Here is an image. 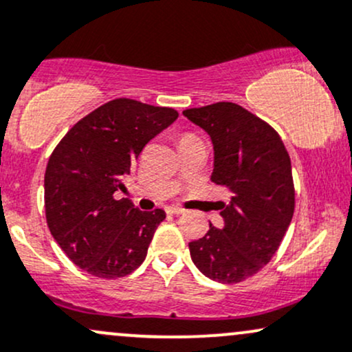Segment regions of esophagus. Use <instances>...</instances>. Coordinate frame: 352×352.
<instances>
[{
	"label": "esophagus",
	"instance_id": "1",
	"mask_svg": "<svg viewBox=\"0 0 352 352\" xmlns=\"http://www.w3.org/2000/svg\"><path fill=\"white\" fill-rule=\"evenodd\" d=\"M165 210H167V214H172V215L184 214V208H182V207H177V206H168V207H165Z\"/></svg>",
	"mask_w": 352,
	"mask_h": 352
}]
</instances>
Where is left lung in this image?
Listing matches in <instances>:
<instances>
[{
    "label": "left lung",
    "instance_id": "1",
    "mask_svg": "<svg viewBox=\"0 0 352 352\" xmlns=\"http://www.w3.org/2000/svg\"><path fill=\"white\" fill-rule=\"evenodd\" d=\"M214 145L210 180L234 197L222 207L223 227L188 244L195 267L222 284L254 276L279 249L294 215L291 158L272 126L241 105L219 102L184 111Z\"/></svg>",
    "mask_w": 352,
    "mask_h": 352
}]
</instances>
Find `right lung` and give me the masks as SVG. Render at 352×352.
Instances as JSON below:
<instances>
[{"label": "right lung", "mask_w": 352, "mask_h": 352, "mask_svg": "<svg viewBox=\"0 0 352 352\" xmlns=\"http://www.w3.org/2000/svg\"><path fill=\"white\" fill-rule=\"evenodd\" d=\"M173 108L117 98L69 129L46 165L45 208L50 232L73 264L102 279L133 272L145 261L165 212L138 210L113 197L125 190L144 146L172 125Z\"/></svg>", "instance_id": "add662e5"}]
</instances>
